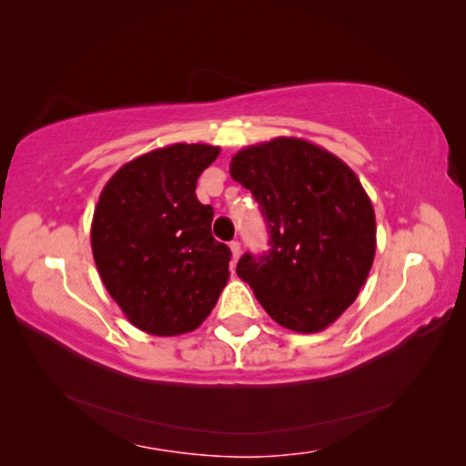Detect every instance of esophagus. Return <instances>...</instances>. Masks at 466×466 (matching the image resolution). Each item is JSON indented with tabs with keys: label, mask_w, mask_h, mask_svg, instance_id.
Listing matches in <instances>:
<instances>
[{
	"label": "esophagus",
	"mask_w": 466,
	"mask_h": 466,
	"mask_svg": "<svg viewBox=\"0 0 466 466\" xmlns=\"http://www.w3.org/2000/svg\"><path fill=\"white\" fill-rule=\"evenodd\" d=\"M230 250H232V261L236 263V261H238L240 252H242V248H240V242H238V240H232V242H230Z\"/></svg>",
	"instance_id": "34e87169"
}]
</instances>
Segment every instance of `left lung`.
<instances>
[{"label": "left lung", "mask_w": 466, "mask_h": 466, "mask_svg": "<svg viewBox=\"0 0 466 466\" xmlns=\"http://www.w3.org/2000/svg\"><path fill=\"white\" fill-rule=\"evenodd\" d=\"M230 175L255 197L269 230V250L244 252L238 278L278 325L327 329L374 263L376 218L356 172L310 141L275 137L240 149Z\"/></svg>", "instance_id": "1"}]
</instances>
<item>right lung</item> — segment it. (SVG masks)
<instances>
[{"label": "right lung", "mask_w": 466, "mask_h": 466, "mask_svg": "<svg viewBox=\"0 0 466 466\" xmlns=\"http://www.w3.org/2000/svg\"><path fill=\"white\" fill-rule=\"evenodd\" d=\"M219 147L175 144L125 164L102 188L92 255L131 325L149 335L195 330L228 283L232 252L211 236L214 208L195 195Z\"/></svg>", "instance_id": "obj_1"}]
</instances>
